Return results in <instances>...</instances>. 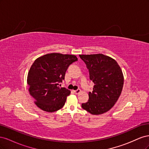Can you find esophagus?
Segmentation results:
<instances>
[{
	"mask_svg": "<svg viewBox=\"0 0 149 149\" xmlns=\"http://www.w3.org/2000/svg\"><path fill=\"white\" fill-rule=\"evenodd\" d=\"M74 93L76 94H78L79 93H80L81 92V90L80 89H78L77 90H75V91H74Z\"/></svg>",
	"mask_w": 149,
	"mask_h": 149,
	"instance_id": "esophagus-1",
	"label": "esophagus"
}]
</instances>
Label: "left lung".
<instances>
[{
    "mask_svg": "<svg viewBox=\"0 0 149 149\" xmlns=\"http://www.w3.org/2000/svg\"><path fill=\"white\" fill-rule=\"evenodd\" d=\"M86 64L89 78L94 83L89 100L82 104L84 110L93 115L109 111L118 101L124 85V75L114 59L103 54L79 55Z\"/></svg>",
    "mask_w": 149,
    "mask_h": 149,
    "instance_id": "left-lung-1",
    "label": "left lung"
}]
</instances>
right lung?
<instances>
[{
  "label": "right lung",
  "instance_id": "obj_1",
  "mask_svg": "<svg viewBox=\"0 0 149 149\" xmlns=\"http://www.w3.org/2000/svg\"><path fill=\"white\" fill-rule=\"evenodd\" d=\"M78 60L73 55L51 53L37 58L31 66L27 84L34 103L48 112L57 111L65 105L71 91L61 88L68 68Z\"/></svg>",
  "mask_w": 149,
  "mask_h": 149
}]
</instances>
